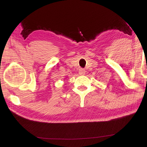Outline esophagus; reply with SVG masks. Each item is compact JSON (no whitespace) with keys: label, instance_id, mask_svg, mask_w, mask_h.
I'll use <instances>...</instances> for the list:
<instances>
[{"label":"esophagus","instance_id":"34e87169","mask_svg":"<svg viewBox=\"0 0 147 147\" xmlns=\"http://www.w3.org/2000/svg\"><path fill=\"white\" fill-rule=\"evenodd\" d=\"M85 73H86V70H84V69H83V68H80L79 69V74L80 75H85Z\"/></svg>","mask_w":147,"mask_h":147}]
</instances>
